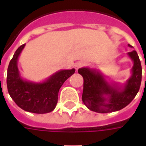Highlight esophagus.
I'll list each match as a JSON object with an SVG mask.
<instances>
[{"label": "esophagus", "instance_id": "esophagus-1", "mask_svg": "<svg viewBox=\"0 0 146 146\" xmlns=\"http://www.w3.org/2000/svg\"><path fill=\"white\" fill-rule=\"evenodd\" d=\"M86 65V63H85L84 61H79L76 63V70H77L78 69L81 68V67H83V66Z\"/></svg>", "mask_w": 146, "mask_h": 146}]
</instances>
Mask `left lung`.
<instances>
[{"label":"left lung","instance_id":"obj_1","mask_svg":"<svg viewBox=\"0 0 146 146\" xmlns=\"http://www.w3.org/2000/svg\"><path fill=\"white\" fill-rule=\"evenodd\" d=\"M129 55L134 62L133 75L122 90L108 84L101 73L88 68L78 70L84 80L82 100L89 110L102 113L119 111L136 97L140 88L143 69L136 50L129 52ZM104 95H108L109 98L107 99Z\"/></svg>","mask_w":146,"mask_h":146}]
</instances>
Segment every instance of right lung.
Listing matches in <instances>:
<instances>
[{"label": "right lung", "instance_id": "add662e5", "mask_svg": "<svg viewBox=\"0 0 146 146\" xmlns=\"http://www.w3.org/2000/svg\"><path fill=\"white\" fill-rule=\"evenodd\" d=\"M25 44L17 48L8 66V92L15 103L24 111L35 113H49L57 105L60 87L75 73V70L59 71L43 83L38 84L23 81L19 76L17 60Z\"/></svg>", "mask_w": 146, "mask_h": 146}]
</instances>
